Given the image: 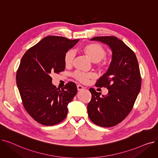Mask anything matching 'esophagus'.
<instances>
[{
    "mask_svg": "<svg viewBox=\"0 0 158 158\" xmlns=\"http://www.w3.org/2000/svg\"><path fill=\"white\" fill-rule=\"evenodd\" d=\"M77 88L78 91H81L82 89H84V87L82 86H81V85H77Z\"/></svg>",
    "mask_w": 158,
    "mask_h": 158,
    "instance_id": "obj_1",
    "label": "esophagus"
}]
</instances>
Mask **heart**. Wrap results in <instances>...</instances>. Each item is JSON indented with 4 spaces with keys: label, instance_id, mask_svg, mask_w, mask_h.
<instances>
[{
    "label": "heart",
    "instance_id": "1",
    "mask_svg": "<svg viewBox=\"0 0 158 158\" xmlns=\"http://www.w3.org/2000/svg\"><path fill=\"white\" fill-rule=\"evenodd\" d=\"M82 51L94 63L98 64V66L102 69H106L108 66L107 62H101L106 57L107 52L106 49L100 44L97 43L88 44L82 47ZM75 58V53L72 51H69L66 52L64 56V62L66 67L69 68L72 65ZM73 77L78 81L86 83L91 79L95 78L94 73H85L77 71L73 74Z\"/></svg>",
    "mask_w": 158,
    "mask_h": 158
}]
</instances>
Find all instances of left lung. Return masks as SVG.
I'll return each mask as SVG.
<instances>
[{
	"instance_id": "left-lung-1",
	"label": "left lung",
	"mask_w": 158,
	"mask_h": 158,
	"mask_svg": "<svg viewBox=\"0 0 158 158\" xmlns=\"http://www.w3.org/2000/svg\"><path fill=\"white\" fill-rule=\"evenodd\" d=\"M108 45L112 60L107 72L99 79L96 87L106 88L108 94L89 88L92 99L87 106L88 117L96 125L110 127L126 118L133 107L141 89L142 79L135 52L115 36H97L91 39Z\"/></svg>"
}]
</instances>
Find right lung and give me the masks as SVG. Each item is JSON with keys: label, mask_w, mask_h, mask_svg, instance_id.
<instances>
[{"label": "right lung", "mask_w": 158, "mask_h": 158, "mask_svg": "<svg viewBox=\"0 0 158 158\" xmlns=\"http://www.w3.org/2000/svg\"><path fill=\"white\" fill-rule=\"evenodd\" d=\"M79 40L48 36L23 56L16 80L24 108L44 126H54L68 113V104L76 95V85L69 82L60 89L52 83L51 75L64 70V56Z\"/></svg>", "instance_id": "right-lung-1"}]
</instances>
